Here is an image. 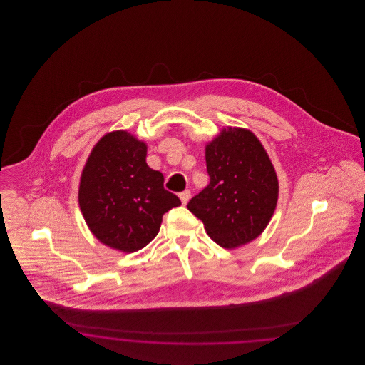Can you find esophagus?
Wrapping results in <instances>:
<instances>
[{"label": "esophagus", "mask_w": 365, "mask_h": 365, "mask_svg": "<svg viewBox=\"0 0 365 365\" xmlns=\"http://www.w3.org/2000/svg\"><path fill=\"white\" fill-rule=\"evenodd\" d=\"M191 197V191L190 190H185L182 191L180 194H179V198H180V201H182V204L183 205H186L187 202H189V200H190Z\"/></svg>", "instance_id": "34e87169"}]
</instances>
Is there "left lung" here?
<instances>
[{"instance_id":"left-lung-1","label":"left lung","mask_w":365,"mask_h":365,"mask_svg":"<svg viewBox=\"0 0 365 365\" xmlns=\"http://www.w3.org/2000/svg\"><path fill=\"white\" fill-rule=\"evenodd\" d=\"M208 186L187 209L209 237L226 249L256 240L268 226L278 202L275 168L257 137L227 127L205 148Z\"/></svg>"}]
</instances>
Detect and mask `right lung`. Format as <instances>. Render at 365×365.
<instances>
[{
	"mask_svg": "<svg viewBox=\"0 0 365 365\" xmlns=\"http://www.w3.org/2000/svg\"><path fill=\"white\" fill-rule=\"evenodd\" d=\"M146 143L127 131L105 134L87 158L79 207L87 227L106 246L133 253L157 234L163 215L180 200L164 189V176L146 164Z\"/></svg>",
	"mask_w": 365,
	"mask_h": 365,
	"instance_id": "right-lung-1",
	"label": "right lung"
}]
</instances>
